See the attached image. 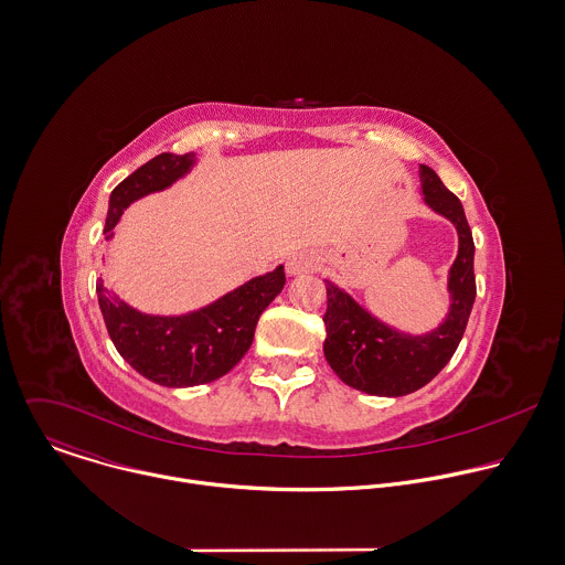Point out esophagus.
<instances>
[{
	"instance_id": "esophagus-1",
	"label": "esophagus",
	"mask_w": 565,
	"mask_h": 565,
	"mask_svg": "<svg viewBox=\"0 0 565 565\" xmlns=\"http://www.w3.org/2000/svg\"><path fill=\"white\" fill-rule=\"evenodd\" d=\"M315 268V257L308 255V253H297L292 257H288L286 262V273L288 275H301L306 270H312Z\"/></svg>"
}]
</instances>
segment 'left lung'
I'll return each instance as SVG.
<instances>
[{
  "mask_svg": "<svg viewBox=\"0 0 565 565\" xmlns=\"http://www.w3.org/2000/svg\"><path fill=\"white\" fill-rule=\"evenodd\" d=\"M420 184L425 204L458 231V257L447 284L451 303L445 321L425 334L398 332L326 279V361L345 385L372 396H405L438 376L458 350L476 301V244L462 202L427 164H420Z\"/></svg>",
  "mask_w": 565,
  "mask_h": 565,
  "instance_id": "1",
  "label": "left lung"
}]
</instances>
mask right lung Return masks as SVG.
<instances>
[{"label":"right lung","mask_w":565,"mask_h":565,"mask_svg":"<svg viewBox=\"0 0 565 565\" xmlns=\"http://www.w3.org/2000/svg\"><path fill=\"white\" fill-rule=\"evenodd\" d=\"M193 164L195 153H160L127 175L109 195L105 239L114 237V226L131 202L171 186ZM284 284V266H277L200 310L171 317L131 308L103 281L96 284V295L114 348L138 374L162 387H193L217 381L242 361L262 312Z\"/></svg>","instance_id":"obj_1"}]
</instances>
